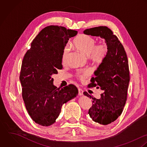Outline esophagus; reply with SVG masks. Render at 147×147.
<instances>
[{"label":"esophagus","instance_id":"obj_1","mask_svg":"<svg viewBox=\"0 0 147 147\" xmlns=\"http://www.w3.org/2000/svg\"><path fill=\"white\" fill-rule=\"evenodd\" d=\"M83 93H84L83 90H82V88H78V95H83Z\"/></svg>","mask_w":147,"mask_h":147}]
</instances>
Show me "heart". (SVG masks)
<instances>
[{
  "label": "heart",
  "instance_id": "heart-1",
  "mask_svg": "<svg viewBox=\"0 0 147 147\" xmlns=\"http://www.w3.org/2000/svg\"><path fill=\"white\" fill-rule=\"evenodd\" d=\"M73 45L81 52L88 56L91 61L100 63L106 58L109 53V46L105 42L96 45V40L90 35L81 34L74 41ZM69 52L68 47L65 48L63 52V59H64ZM91 70L86 69L77 72V77L84 81L90 76Z\"/></svg>",
  "mask_w": 147,
  "mask_h": 147
}]
</instances>
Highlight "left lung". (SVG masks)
<instances>
[{
	"mask_svg": "<svg viewBox=\"0 0 147 147\" xmlns=\"http://www.w3.org/2000/svg\"><path fill=\"white\" fill-rule=\"evenodd\" d=\"M84 33L105 38L109 46L108 55L94 72L95 77L91 78L88 86L100 88L104 92L99 99L86 91L84 92L92 99V105L88 110L90 117L94 121L105 125L117 119L125 104L129 82L128 61L123 45L108 27L91 28Z\"/></svg>",
	"mask_w": 147,
	"mask_h": 147,
	"instance_id": "8db88e82",
	"label": "left lung"
}]
</instances>
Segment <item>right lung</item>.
Returning a JSON list of instances; mask_svg holds the SVG:
<instances>
[{"mask_svg":"<svg viewBox=\"0 0 147 147\" xmlns=\"http://www.w3.org/2000/svg\"><path fill=\"white\" fill-rule=\"evenodd\" d=\"M77 32L61 26H48L34 38L24 56L19 78L23 99L32 119L42 126L55 123L62 105L78 95L74 85L57 88L52 78L62 69L65 47Z\"/></svg>","mask_w":147,"mask_h":147,"instance_id":"1","label":"right lung"}]
</instances>
